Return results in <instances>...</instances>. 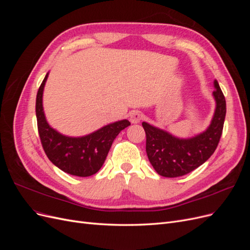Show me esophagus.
Returning <instances> with one entry per match:
<instances>
[{
    "mask_svg": "<svg viewBox=\"0 0 250 250\" xmlns=\"http://www.w3.org/2000/svg\"><path fill=\"white\" fill-rule=\"evenodd\" d=\"M142 119H143V113L139 110H134L130 113V122L133 124L139 123Z\"/></svg>",
    "mask_w": 250,
    "mask_h": 250,
    "instance_id": "obj_1",
    "label": "esophagus"
}]
</instances>
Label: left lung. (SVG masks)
<instances>
[{"mask_svg":"<svg viewBox=\"0 0 250 250\" xmlns=\"http://www.w3.org/2000/svg\"><path fill=\"white\" fill-rule=\"evenodd\" d=\"M213 95L216 110L208 129L192 139H177L167 131L143 122L146 132V152L154 170L165 177H179L198 168L215 152L222 135L226 102L215 80Z\"/></svg>","mask_w":250,"mask_h":250,"instance_id":"1","label":"left lung"}]
</instances>
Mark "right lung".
<instances>
[{
	"label": "right lung",
	"mask_w": 250,
	"mask_h": 250,
	"mask_svg": "<svg viewBox=\"0 0 250 250\" xmlns=\"http://www.w3.org/2000/svg\"><path fill=\"white\" fill-rule=\"evenodd\" d=\"M47 78L48 74L37 92L35 104L37 129L44 153L57 168L67 174L80 177L93 175L102 167L113 140L130 122L119 121L81 138L60 134L50 127L42 109V92Z\"/></svg>",
	"instance_id": "1"
}]
</instances>
